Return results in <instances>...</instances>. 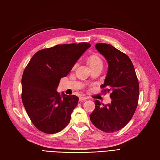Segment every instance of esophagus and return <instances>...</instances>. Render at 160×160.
I'll return each mask as SVG.
<instances>
[{"instance_id":"obj_1","label":"esophagus","mask_w":160,"mask_h":160,"mask_svg":"<svg viewBox=\"0 0 160 160\" xmlns=\"http://www.w3.org/2000/svg\"><path fill=\"white\" fill-rule=\"evenodd\" d=\"M87 99H88V97H85V96H80L79 97V101L86 100Z\"/></svg>"}]
</instances>
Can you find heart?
<instances>
[{"label":"heart","mask_w":160,"mask_h":160,"mask_svg":"<svg viewBox=\"0 0 160 160\" xmlns=\"http://www.w3.org/2000/svg\"><path fill=\"white\" fill-rule=\"evenodd\" d=\"M88 62L91 67L98 65H102V61H101L100 58L98 55H93L89 57Z\"/></svg>","instance_id":"obj_1"}]
</instances>
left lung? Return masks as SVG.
Masks as SVG:
<instances>
[{"mask_svg":"<svg viewBox=\"0 0 160 160\" xmlns=\"http://www.w3.org/2000/svg\"><path fill=\"white\" fill-rule=\"evenodd\" d=\"M95 48L108 62V74L101 88H105L102 91L111 92L112 101L110 104L103 105L95 100V108L89 117L97 128L105 133H114L129 122L136 110L139 82L132 62L126 54L107 43H97Z\"/></svg>","mask_w":160,"mask_h":160,"instance_id":"obj_1","label":"left lung"}]
</instances>
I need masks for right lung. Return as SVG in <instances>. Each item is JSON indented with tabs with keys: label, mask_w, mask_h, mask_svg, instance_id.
<instances>
[{
	"label": "right lung",
	"mask_w": 160,
	"mask_h": 160,
	"mask_svg": "<svg viewBox=\"0 0 160 160\" xmlns=\"http://www.w3.org/2000/svg\"><path fill=\"white\" fill-rule=\"evenodd\" d=\"M88 42L57 45L37 51L24 70L22 101L33 125L41 132H59L70 122L78 103L76 95H61L56 91L62 77L72 69Z\"/></svg>",
	"instance_id": "obj_1"
}]
</instances>
